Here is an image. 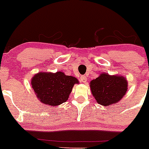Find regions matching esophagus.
Segmentation results:
<instances>
[{
	"mask_svg": "<svg viewBox=\"0 0 149 149\" xmlns=\"http://www.w3.org/2000/svg\"><path fill=\"white\" fill-rule=\"evenodd\" d=\"M81 81L84 84H86V81H87V78L86 77H84V76H81Z\"/></svg>",
	"mask_w": 149,
	"mask_h": 149,
	"instance_id": "obj_1",
	"label": "esophagus"
}]
</instances>
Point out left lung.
<instances>
[{
	"instance_id": "left-lung-1",
	"label": "left lung",
	"mask_w": 149,
	"mask_h": 149,
	"mask_svg": "<svg viewBox=\"0 0 149 149\" xmlns=\"http://www.w3.org/2000/svg\"><path fill=\"white\" fill-rule=\"evenodd\" d=\"M92 94L98 104L109 106L119 102L125 95L127 81L122 76L101 74L90 82Z\"/></svg>"
}]
</instances>
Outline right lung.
Returning <instances> with one entry per match:
<instances>
[{
	"label": "right lung",
	"instance_id": "obj_1",
	"mask_svg": "<svg viewBox=\"0 0 149 149\" xmlns=\"http://www.w3.org/2000/svg\"><path fill=\"white\" fill-rule=\"evenodd\" d=\"M78 83L76 77L61 72H39L32 77L31 85L42 103L57 106L68 100L74 85Z\"/></svg>",
	"mask_w": 149,
	"mask_h": 149
}]
</instances>
